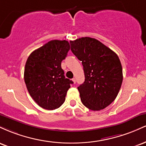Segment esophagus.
<instances>
[{
  "label": "esophagus",
  "mask_w": 146,
  "mask_h": 146,
  "mask_svg": "<svg viewBox=\"0 0 146 146\" xmlns=\"http://www.w3.org/2000/svg\"><path fill=\"white\" fill-rule=\"evenodd\" d=\"M72 80H73V84H75V82H76V80H75V78H73L72 79Z\"/></svg>",
  "instance_id": "obj_1"
}]
</instances>
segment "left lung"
<instances>
[{
  "instance_id": "left-lung-1",
  "label": "left lung",
  "mask_w": 146,
  "mask_h": 146,
  "mask_svg": "<svg viewBox=\"0 0 146 146\" xmlns=\"http://www.w3.org/2000/svg\"><path fill=\"white\" fill-rule=\"evenodd\" d=\"M70 44L84 72V82L78 87L82 102L94 111L104 109L115 100L121 88L123 73L119 58L95 38L84 37Z\"/></svg>"
}]
</instances>
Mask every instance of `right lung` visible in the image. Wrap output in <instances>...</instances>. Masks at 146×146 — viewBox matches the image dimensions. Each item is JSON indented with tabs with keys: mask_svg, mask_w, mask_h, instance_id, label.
Masks as SVG:
<instances>
[{
	"mask_svg": "<svg viewBox=\"0 0 146 146\" xmlns=\"http://www.w3.org/2000/svg\"><path fill=\"white\" fill-rule=\"evenodd\" d=\"M70 48L66 40H51L33 51L25 64L24 79L28 92L44 109L61 106L73 83L65 78L61 67Z\"/></svg>",
	"mask_w": 146,
	"mask_h": 146,
	"instance_id": "obj_1",
	"label": "right lung"
}]
</instances>
